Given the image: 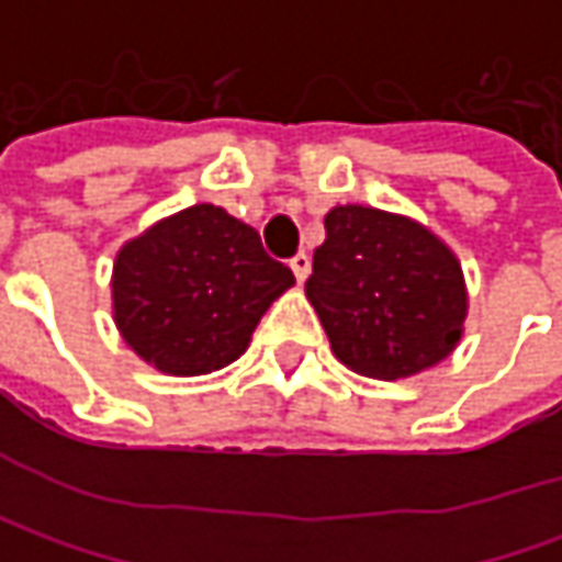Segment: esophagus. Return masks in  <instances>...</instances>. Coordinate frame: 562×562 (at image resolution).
<instances>
[{
	"label": "esophagus",
	"mask_w": 562,
	"mask_h": 562,
	"mask_svg": "<svg viewBox=\"0 0 562 562\" xmlns=\"http://www.w3.org/2000/svg\"><path fill=\"white\" fill-rule=\"evenodd\" d=\"M291 269H293V274H296V281L303 284V281L310 278V269H313V259H310L306 252H296V256H293V259H291Z\"/></svg>",
	"instance_id": "34e87169"
}]
</instances>
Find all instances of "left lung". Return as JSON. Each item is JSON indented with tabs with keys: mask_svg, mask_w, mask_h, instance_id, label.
I'll return each instance as SVG.
<instances>
[{
	"mask_svg": "<svg viewBox=\"0 0 562 562\" xmlns=\"http://www.w3.org/2000/svg\"><path fill=\"white\" fill-rule=\"evenodd\" d=\"M306 296L335 357L366 378H409L450 357L465 322L457 256L428 227L372 205H335Z\"/></svg>",
	"mask_w": 562,
	"mask_h": 562,
	"instance_id": "obj_1",
	"label": "left lung"
}]
</instances>
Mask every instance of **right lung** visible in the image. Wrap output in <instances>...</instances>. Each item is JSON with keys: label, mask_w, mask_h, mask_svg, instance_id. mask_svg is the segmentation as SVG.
Returning a JSON list of instances; mask_svg holds the SVG:
<instances>
[{"label": "right lung", "mask_w": 562, "mask_h": 562, "mask_svg": "<svg viewBox=\"0 0 562 562\" xmlns=\"http://www.w3.org/2000/svg\"><path fill=\"white\" fill-rule=\"evenodd\" d=\"M291 284L293 271L262 249L256 227L222 205H190L121 247L115 325L165 375H205L247 350L259 318Z\"/></svg>", "instance_id": "right-lung-1"}]
</instances>
